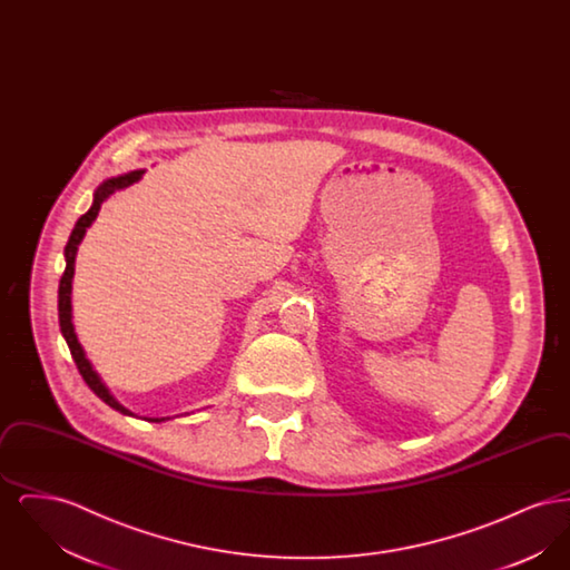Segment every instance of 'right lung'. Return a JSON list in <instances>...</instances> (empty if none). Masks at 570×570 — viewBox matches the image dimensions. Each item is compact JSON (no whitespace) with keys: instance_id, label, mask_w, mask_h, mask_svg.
I'll return each instance as SVG.
<instances>
[{"instance_id":"1","label":"right lung","mask_w":570,"mask_h":570,"mask_svg":"<svg viewBox=\"0 0 570 570\" xmlns=\"http://www.w3.org/2000/svg\"><path fill=\"white\" fill-rule=\"evenodd\" d=\"M142 173H145V170H130V173H126V175L110 177V179L102 181V184L96 188V191H94V203H91L89 212L82 214V216L77 219L72 233H70V239H68L66 249H63L66 269H63V275H61V279H59V295H57V309H59L61 335H63V340H66V344H68V348H70V353H72V358H75V363H77V367H79V372H81L82 380L87 382V386H89L105 404H109L112 410H117V412H121V414H126V416H135V412L117 402V397L110 393L109 386L105 384V380L100 379V374L94 370L91 361L87 358V354L82 351L81 342H79V337H77L75 323H72V279H75V261H77L79 245H81L87 228H89V226L94 224V219L98 217V212H100L102 203L109 198L112 191L124 190V188L136 184V181L142 177ZM168 419H170V416H147L145 421H149V423H163V421H168Z\"/></svg>"}]
</instances>
